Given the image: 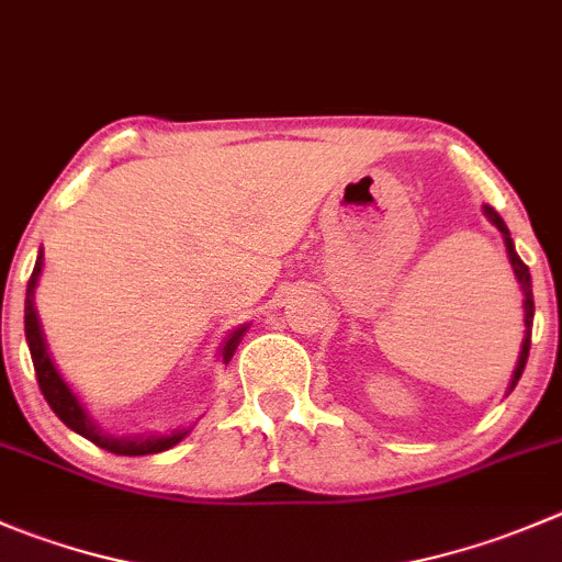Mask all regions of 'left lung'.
I'll list each match as a JSON object with an SVG mask.
<instances>
[{"instance_id": "8db88e82", "label": "left lung", "mask_w": 562, "mask_h": 562, "mask_svg": "<svg viewBox=\"0 0 562 562\" xmlns=\"http://www.w3.org/2000/svg\"><path fill=\"white\" fill-rule=\"evenodd\" d=\"M483 214H486V216H488V222H492V225L497 227L499 233H503V238H505V249H508V258H510V266H514V274H516V280H519V285H521V293H525V340H521L519 362H516L514 379H510V390H514V386H516V381L521 379V370H525V364H527V353H530L532 315H536V304H532V282H530V269H527V266L521 263V258H519V255H516L514 238H510V231H508V227H505L503 216H499L497 211L492 209V205H483Z\"/></svg>"}]
</instances>
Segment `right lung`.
I'll use <instances>...</instances> for the list:
<instances>
[{
  "instance_id": "add662e5",
  "label": "right lung",
  "mask_w": 562,
  "mask_h": 562,
  "mask_svg": "<svg viewBox=\"0 0 562 562\" xmlns=\"http://www.w3.org/2000/svg\"><path fill=\"white\" fill-rule=\"evenodd\" d=\"M43 269V255H37V263L32 269L30 282H26V302H24V335H26V346H30L32 353V364H35V375H37V384H41L43 397L48 401L52 412L63 419L65 426L70 431H76L79 437L90 439L92 445L98 448L109 450V453H117V456H150V453H161V450H170L172 445L181 442L189 431H172L165 434V437H112V434H103L101 428L95 426L90 419V414L85 412V406L79 403V397L70 392V386L65 384L63 375L57 373L54 368L52 357L46 351V340H43V329H41V321H37L35 313V285H37V277H41ZM247 331V326L233 331L231 337L225 340L222 346V362H231L233 351H236L238 340L241 335Z\"/></svg>"
}]
</instances>
